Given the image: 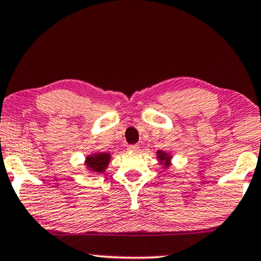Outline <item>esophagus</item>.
<instances>
[{
	"label": "esophagus",
	"instance_id": "esophagus-1",
	"mask_svg": "<svg viewBox=\"0 0 261 261\" xmlns=\"http://www.w3.org/2000/svg\"><path fill=\"white\" fill-rule=\"evenodd\" d=\"M128 151L138 152L139 151V145H130V146H128Z\"/></svg>",
	"mask_w": 261,
	"mask_h": 261
}]
</instances>
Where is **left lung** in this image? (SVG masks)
<instances>
[{
	"label": "left lung",
	"instance_id": "obj_1",
	"mask_svg": "<svg viewBox=\"0 0 261 261\" xmlns=\"http://www.w3.org/2000/svg\"><path fill=\"white\" fill-rule=\"evenodd\" d=\"M155 155H157V160L160 165H162L163 169H168L171 165V160H172V155L169 153V152L158 150L155 152Z\"/></svg>",
	"mask_w": 261,
	"mask_h": 261
}]
</instances>
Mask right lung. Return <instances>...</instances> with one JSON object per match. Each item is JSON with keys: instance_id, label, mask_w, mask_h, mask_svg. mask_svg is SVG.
<instances>
[{"instance_id": "add662e5", "label": "right lung", "mask_w": 261, "mask_h": 261, "mask_svg": "<svg viewBox=\"0 0 261 261\" xmlns=\"http://www.w3.org/2000/svg\"><path fill=\"white\" fill-rule=\"evenodd\" d=\"M110 160L111 154L109 152H94L92 154L86 155L84 165L91 174H103L106 172Z\"/></svg>"}]
</instances>
